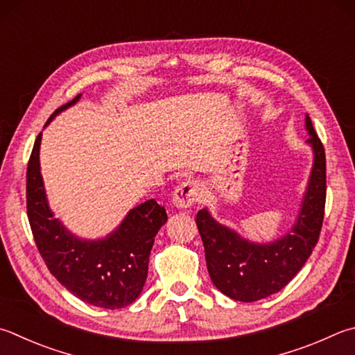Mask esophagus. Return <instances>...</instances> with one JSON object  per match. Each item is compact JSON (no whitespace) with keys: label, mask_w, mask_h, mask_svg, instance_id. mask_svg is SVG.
Instances as JSON below:
<instances>
[{"label":"esophagus","mask_w":355,"mask_h":355,"mask_svg":"<svg viewBox=\"0 0 355 355\" xmlns=\"http://www.w3.org/2000/svg\"><path fill=\"white\" fill-rule=\"evenodd\" d=\"M197 198H198V184L194 182V180H188V182H183L180 184L175 189V192H173L172 203L178 209H186V208H191V206L197 202Z\"/></svg>","instance_id":"1"}]
</instances>
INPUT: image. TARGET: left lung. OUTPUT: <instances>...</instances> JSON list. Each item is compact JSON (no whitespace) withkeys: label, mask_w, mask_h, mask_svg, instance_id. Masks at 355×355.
<instances>
[{"label":"left lung","mask_w":355,"mask_h":355,"mask_svg":"<svg viewBox=\"0 0 355 355\" xmlns=\"http://www.w3.org/2000/svg\"><path fill=\"white\" fill-rule=\"evenodd\" d=\"M306 130L313 164L298 217L288 233L273 242H251L218 223L206 208L197 212L211 281L231 300L253 302L279 292L295 278L318 242L326 203V155L309 114Z\"/></svg>","instance_id":"left-lung-1"}]
</instances>
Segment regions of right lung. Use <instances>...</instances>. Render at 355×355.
<instances>
[{
	"label": "right lung",
	"instance_id": "1",
	"mask_svg": "<svg viewBox=\"0 0 355 355\" xmlns=\"http://www.w3.org/2000/svg\"><path fill=\"white\" fill-rule=\"evenodd\" d=\"M82 94L51 114L74 105ZM38 135L26 173V205L32 234L49 272L82 301L104 309H122L143 292L155 236L167 220L164 206L155 198L135 206L110 234L101 239H82L54 217L40 172Z\"/></svg>",
	"mask_w": 355,
	"mask_h": 355
}]
</instances>
